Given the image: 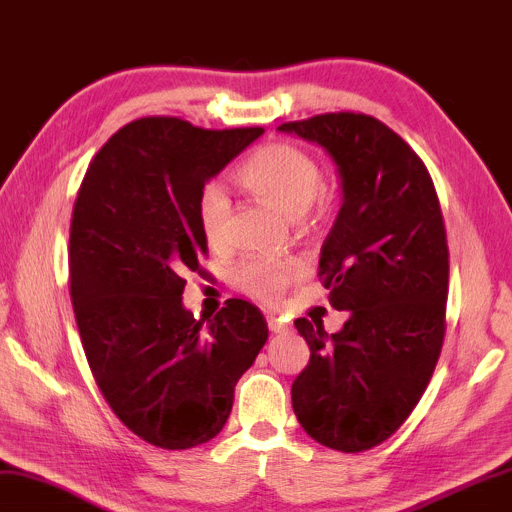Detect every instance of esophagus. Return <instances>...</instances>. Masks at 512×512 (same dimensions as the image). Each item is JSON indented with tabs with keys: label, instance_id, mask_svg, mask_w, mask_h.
I'll return each instance as SVG.
<instances>
[{
	"label": "esophagus",
	"instance_id": "esophagus-1",
	"mask_svg": "<svg viewBox=\"0 0 512 512\" xmlns=\"http://www.w3.org/2000/svg\"><path fill=\"white\" fill-rule=\"evenodd\" d=\"M266 320H268V329L272 331V334H281V331H288V323H285V320L272 316V314L266 316Z\"/></svg>",
	"mask_w": 512,
	"mask_h": 512
}]
</instances>
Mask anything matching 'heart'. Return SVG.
<instances>
[{
	"mask_svg": "<svg viewBox=\"0 0 512 512\" xmlns=\"http://www.w3.org/2000/svg\"><path fill=\"white\" fill-rule=\"evenodd\" d=\"M235 183L261 205L275 209L288 220H301L323 189V172L307 150L288 141H275L257 148L235 170ZM229 218L231 200L227 192L216 183L202 187L196 200V220L202 240L213 248L227 244ZM294 275L296 264L292 261L248 259L235 268L233 283L237 290L253 299L272 301Z\"/></svg>",
	"mask_w": 512,
	"mask_h": 512,
	"instance_id": "heart-1",
	"label": "heart"
}]
</instances>
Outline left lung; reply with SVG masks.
<instances>
[{
  "label": "left lung",
  "mask_w": 512,
  "mask_h": 512,
  "mask_svg": "<svg viewBox=\"0 0 512 512\" xmlns=\"http://www.w3.org/2000/svg\"><path fill=\"white\" fill-rule=\"evenodd\" d=\"M336 163L342 207L320 248L338 334L296 318L310 362L292 384L303 430L358 454L395 434L425 392L445 338L449 251L430 172L371 115L325 113L279 126Z\"/></svg>",
  "instance_id": "left-lung-1"
}]
</instances>
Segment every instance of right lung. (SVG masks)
<instances>
[{"label":"right lung","instance_id":"right-lung-1","mask_svg":"<svg viewBox=\"0 0 512 512\" xmlns=\"http://www.w3.org/2000/svg\"><path fill=\"white\" fill-rule=\"evenodd\" d=\"M264 128L205 130L141 117L106 141L71 213L69 292L106 403L161 449L211 441L268 340L253 303L229 299L207 329L185 310V272L207 255L196 200Z\"/></svg>","mask_w":512,"mask_h":512}]
</instances>
